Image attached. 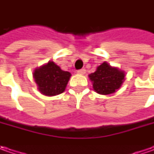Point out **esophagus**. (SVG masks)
<instances>
[{
	"label": "esophagus",
	"instance_id": "esophagus-1",
	"mask_svg": "<svg viewBox=\"0 0 154 154\" xmlns=\"http://www.w3.org/2000/svg\"><path fill=\"white\" fill-rule=\"evenodd\" d=\"M77 73L80 74H84L86 73V69L85 68H81V69H79L78 71H77Z\"/></svg>",
	"mask_w": 154,
	"mask_h": 154
}]
</instances>
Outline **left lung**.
<instances>
[{"mask_svg": "<svg viewBox=\"0 0 154 154\" xmlns=\"http://www.w3.org/2000/svg\"><path fill=\"white\" fill-rule=\"evenodd\" d=\"M124 72L118 68H112L107 62H103L98 66L94 73L89 74L93 89L103 95L111 94L120 88L124 80Z\"/></svg>", "mask_w": 154, "mask_h": 154, "instance_id": "obj_1", "label": "left lung"}]
</instances>
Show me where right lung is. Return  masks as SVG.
<instances>
[{
	"label": "right lung",
	"instance_id": "obj_1",
	"mask_svg": "<svg viewBox=\"0 0 154 154\" xmlns=\"http://www.w3.org/2000/svg\"><path fill=\"white\" fill-rule=\"evenodd\" d=\"M71 74L62 70L53 62L37 68L33 77L40 92L46 96L58 95L65 91Z\"/></svg>",
	"mask_w": 154,
	"mask_h": 154
}]
</instances>
